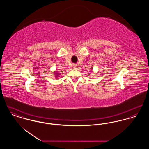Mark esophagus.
<instances>
[{
  "mask_svg": "<svg viewBox=\"0 0 149 149\" xmlns=\"http://www.w3.org/2000/svg\"><path fill=\"white\" fill-rule=\"evenodd\" d=\"M77 67V65H74L73 66V68H74V69H76Z\"/></svg>",
  "mask_w": 149,
  "mask_h": 149,
  "instance_id": "34e87169",
  "label": "esophagus"
}]
</instances>
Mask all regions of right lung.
I'll use <instances>...</instances> for the list:
<instances>
[{
  "instance_id": "right-lung-1",
  "label": "right lung",
  "mask_w": 149,
  "mask_h": 149,
  "mask_svg": "<svg viewBox=\"0 0 149 149\" xmlns=\"http://www.w3.org/2000/svg\"><path fill=\"white\" fill-rule=\"evenodd\" d=\"M55 74V75H56V76H55V77H56V78H58V77H59V75H60L59 74H60V73H58V72L56 71Z\"/></svg>"
}]
</instances>
